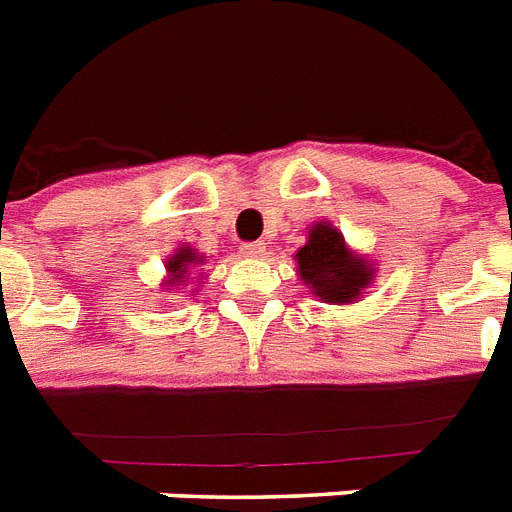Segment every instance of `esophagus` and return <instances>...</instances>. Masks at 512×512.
<instances>
[{
	"instance_id": "obj_1",
	"label": "esophagus",
	"mask_w": 512,
	"mask_h": 512,
	"mask_svg": "<svg viewBox=\"0 0 512 512\" xmlns=\"http://www.w3.org/2000/svg\"><path fill=\"white\" fill-rule=\"evenodd\" d=\"M241 255H244V257H263L265 247H263V244H257V241H247V244L241 247Z\"/></svg>"
}]
</instances>
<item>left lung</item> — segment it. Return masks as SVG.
<instances>
[{
  "mask_svg": "<svg viewBox=\"0 0 512 512\" xmlns=\"http://www.w3.org/2000/svg\"><path fill=\"white\" fill-rule=\"evenodd\" d=\"M295 257L300 279L311 284L313 295L324 303H353L372 279L366 263L348 255L337 228L327 223L313 225L308 244Z\"/></svg>",
  "mask_w": 512,
  "mask_h": 512,
  "instance_id": "8db88e82",
  "label": "left lung"
}]
</instances>
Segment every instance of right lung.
Wrapping results in <instances>:
<instances>
[{
	"instance_id": "1",
	"label": "right lung",
	"mask_w": 512,
	"mask_h": 512,
	"mask_svg": "<svg viewBox=\"0 0 512 512\" xmlns=\"http://www.w3.org/2000/svg\"><path fill=\"white\" fill-rule=\"evenodd\" d=\"M199 263H201V257L196 255L193 249H188V247L180 249V252L172 257V260H167V268H170V273H172L170 284H177V281L183 279L188 268H193V265H199Z\"/></svg>"
}]
</instances>
